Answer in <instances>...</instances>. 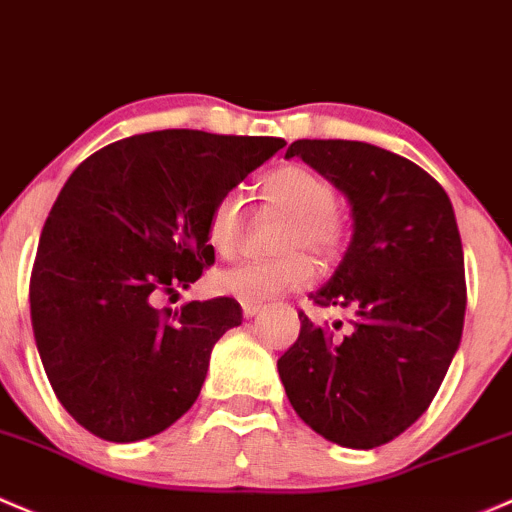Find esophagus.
<instances>
[{"label":"esophagus","mask_w":512,"mask_h":512,"mask_svg":"<svg viewBox=\"0 0 512 512\" xmlns=\"http://www.w3.org/2000/svg\"><path fill=\"white\" fill-rule=\"evenodd\" d=\"M260 309H262L260 301H242V314H245V319H252Z\"/></svg>","instance_id":"34e87169"}]
</instances>
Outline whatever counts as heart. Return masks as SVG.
I'll use <instances>...</instances> for the list:
<instances>
[{"mask_svg": "<svg viewBox=\"0 0 512 512\" xmlns=\"http://www.w3.org/2000/svg\"><path fill=\"white\" fill-rule=\"evenodd\" d=\"M262 201L272 211L287 215V225L277 238L282 255L272 260H252L215 274V289L240 301H265L314 279V262L304 250L321 260L341 255L348 240V225L336 211V188L324 174L304 164H287L270 171L260 184ZM242 201L238 193H225L208 215V245L220 257H233L242 242Z\"/></svg>", "mask_w": 512, "mask_h": 512, "instance_id": "b5f03b06", "label": "heart"}]
</instances>
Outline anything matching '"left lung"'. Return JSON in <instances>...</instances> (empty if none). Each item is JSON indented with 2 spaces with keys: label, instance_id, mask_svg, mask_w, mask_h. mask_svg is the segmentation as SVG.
Instances as JSON below:
<instances>
[{
  "label": "left lung",
  "instance_id": "1",
  "mask_svg": "<svg viewBox=\"0 0 512 512\" xmlns=\"http://www.w3.org/2000/svg\"><path fill=\"white\" fill-rule=\"evenodd\" d=\"M289 157L314 166L351 203L346 257L311 294L321 309L351 311V321L326 328L301 311L279 378L316 434L375 449L427 412L461 343L466 274L454 208L422 166L375 144L297 139Z\"/></svg>",
  "mask_w": 512,
  "mask_h": 512
}]
</instances>
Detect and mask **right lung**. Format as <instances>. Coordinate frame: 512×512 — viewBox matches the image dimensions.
Here are the masks:
<instances>
[{
    "label": "right lung",
    "mask_w": 512,
    "mask_h": 512,
    "mask_svg": "<svg viewBox=\"0 0 512 512\" xmlns=\"http://www.w3.org/2000/svg\"><path fill=\"white\" fill-rule=\"evenodd\" d=\"M279 137L161 129L88 157L58 193L29 282L31 326L58 402L105 441L164 432L191 410L235 299L154 309L215 262L213 203L284 147Z\"/></svg>",
    "instance_id": "add662e5"
}]
</instances>
